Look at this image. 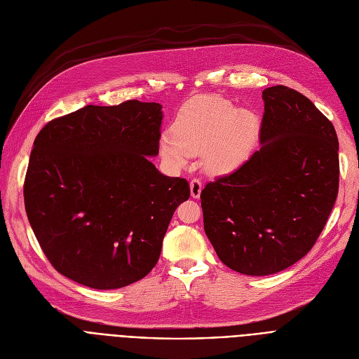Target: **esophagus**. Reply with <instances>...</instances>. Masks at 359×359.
Here are the masks:
<instances>
[{
	"label": "esophagus",
	"mask_w": 359,
	"mask_h": 359,
	"mask_svg": "<svg viewBox=\"0 0 359 359\" xmlns=\"http://www.w3.org/2000/svg\"><path fill=\"white\" fill-rule=\"evenodd\" d=\"M202 192V182L199 179H194L191 182V195L194 199H198Z\"/></svg>",
	"instance_id": "1"
}]
</instances>
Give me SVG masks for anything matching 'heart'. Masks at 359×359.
<instances>
[{
  "label": "heart",
  "mask_w": 359,
  "mask_h": 359,
  "mask_svg": "<svg viewBox=\"0 0 359 359\" xmlns=\"http://www.w3.org/2000/svg\"><path fill=\"white\" fill-rule=\"evenodd\" d=\"M259 118L250 110L237 109L229 100L210 99L187 107L173 126V141L163 138L160 153L176 168L189 156H202L206 172L224 176L240 168L256 145Z\"/></svg>",
  "instance_id": "obj_1"
}]
</instances>
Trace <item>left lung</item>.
<instances>
[{"label":"left lung","instance_id":"1","mask_svg":"<svg viewBox=\"0 0 359 359\" xmlns=\"http://www.w3.org/2000/svg\"><path fill=\"white\" fill-rule=\"evenodd\" d=\"M260 149L203 187V229L219 260L243 275L284 271L325 229L339 189L332 122L285 86L263 90Z\"/></svg>","mask_w":359,"mask_h":359}]
</instances>
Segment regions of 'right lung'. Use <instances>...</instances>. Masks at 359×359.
Instances as JSON below:
<instances>
[{
	"label": "right lung",
	"mask_w": 359,
	"mask_h": 359,
	"mask_svg": "<svg viewBox=\"0 0 359 359\" xmlns=\"http://www.w3.org/2000/svg\"><path fill=\"white\" fill-rule=\"evenodd\" d=\"M163 106L88 104L37 134L25 182L32 230L53 268L94 290H116L156 266L186 179L160 173Z\"/></svg>",
	"instance_id": "add662e5"
}]
</instances>
